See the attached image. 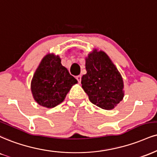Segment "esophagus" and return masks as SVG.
I'll list each match as a JSON object with an SVG mask.
<instances>
[{
    "instance_id": "esophagus-1",
    "label": "esophagus",
    "mask_w": 157,
    "mask_h": 157,
    "mask_svg": "<svg viewBox=\"0 0 157 157\" xmlns=\"http://www.w3.org/2000/svg\"><path fill=\"white\" fill-rule=\"evenodd\" d=\"M81 77H81V75H78V76H77V77H76L77 80H78V82H81Z\"/></svg>"
}]
</instances>
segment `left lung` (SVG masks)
Returning a JSON list of instances; mask_svg holds the SVG:
<instances>
[{
    "mask_svg": "<svg viewBox=\"0 0 157 157\" xmlns=\"http://www.w3.org/2000/svg\"><path fill=\"white\" fill-rule=\"evenodd\" d=\"M87 73L81 84L90 102L100 108L110 110L124 97L122 76L106 52L94 49L86 58Z\"/></svg>",
    "mask_w": 157,
    "mask_h": 157,
    "instance_id": "8db88e82",
    "label": "left lung"
}]
</instances>
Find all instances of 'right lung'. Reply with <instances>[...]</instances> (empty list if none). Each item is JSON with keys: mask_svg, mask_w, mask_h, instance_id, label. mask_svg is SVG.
Segmentation results:
<instances>
[{"mask_svg": "<svg viewBox=\"0 0 157 157\" xmlns=\"http://www.w3.org/2000/svg\"><path fill=\"white\" fill-rule=\"evenodd\" d=\"M77 80L62 66L58 55L44 56L36 69L31 82V90L37 104L52 108L63 101L67 94Z\"/></svg>", "mask_w": 157, "mask_h": 157, "instance_id": "add662e5", "label": "right lung"}]
</instances>
